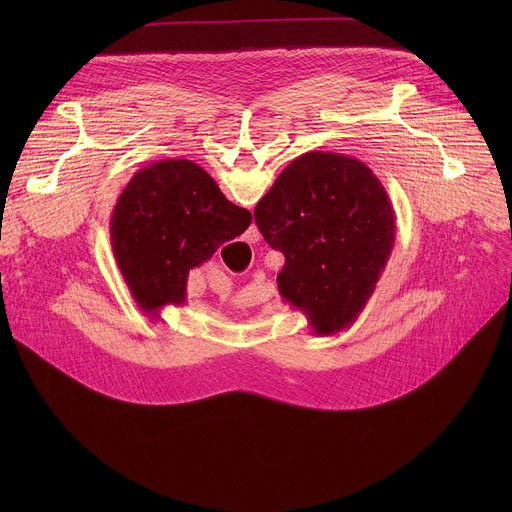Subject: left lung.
Segmentation results:
<instances>
[{
	"mask_svg": "<svg viewBox=\"0 0 512 512\" xmlns=\"http://www.w3.org/2000/svg\"><path fill=\"white\" fill-rule=\"evenodd\" d=\"M255 223L285 265L279 296L316 336L352 326L367 306L395 245V210L356 158L308 152L291 162L255 206Z\"/></svg>",
	"mask_w": 512,
	"mask_h": 512,
	"instance_id": "obj_1",
	"label": "left lung"
}]
</instances>
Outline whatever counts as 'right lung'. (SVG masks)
Masks as SVG:
<instances>
[{"label":"right lung","mask_w":512,"mask_h":512,"mask_svg":"<svg viewBox=\"0 0 512 512\" xmlns=\"http://www.w3.org/2000/svg\"><path fill=\"white\" fill-rule=\"evenodd\" d=\"M251 221V212L227 200L190 160L135 172L111 214V247L137 308L158 320L166 306H182L190 269L243 235Z\"/></svg>","instance_id":"right-lung-1"}]
</instances>
